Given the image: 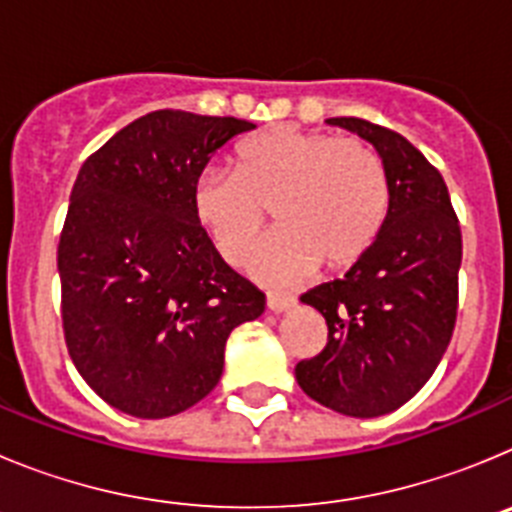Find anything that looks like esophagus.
<instances>
[{
  "mask_svg": "<svg viewBox=\"0 0 512 512\" xmlns=\"http://www.w3.org/2000/svg\"><path fill=\"white\" fill-rule=\"evenodd\" d=\"M297 305L295 297H289V295H269L266 297V307H269L271 312H287L292 310V307Z\"/></svg>",
  "mask_w": 512,
  "mask_h": 512,
  "instance_id": "obj_1",
  "label": "esophagus"
}]
</instances>
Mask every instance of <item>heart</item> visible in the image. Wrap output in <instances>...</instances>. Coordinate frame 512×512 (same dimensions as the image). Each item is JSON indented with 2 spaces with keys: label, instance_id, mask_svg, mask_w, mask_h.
Here are the masks:
<instances>
[{
  "label": "heart",
  "instance_id": "obj_1",
  "mask_svg": "<svg viewBox=\"0 0 512 512\" xmlns=\"http://www.w3.org/2000/svg\"><path fill=\"white\" fill-rule=\"evenodd\" d=\"M390 176L374 148L328 133L277 125L238 146L233 171L205 169L192 189L197 223L228 264L251 256L274 212L282 230L261 246L251 271L295 284L320 264H359L390 215Z\"/></svg>",
  "mask_w": 512,
  "mask_h": 512
}]
</instances>
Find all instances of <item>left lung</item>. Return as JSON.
I'll list each match as a JSON object with an SVG mask.
<instances>
[{
  "label": "left lung",
  "instance_id": "1",
  "mask_svg": "<svg viewBox=\"0 0 512 512\" xmlns=\"http://www.w3.org/2000/svg\"><path fill=\"white\" fill-rule=\"evenodd\" d=\"M356 133L384 161L390 215L364 259L300 297L328 325V343L295 366L307 397L351 418H379L410 400L449 346L459 297L461 230L443 176L400 133L359 117Z\"/></svg>",
  "mask_w": 512,
  "mask_h": 512
}]
</instances>
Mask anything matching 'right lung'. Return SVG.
<instances>
[{
  "mask_svg": "<svg viewBox=\"0 0 512 512\" xmlns=\"http://www.w3.org/2000/svg\"><path fill=\"white\" fill-rule=\"evenodd\" d=\"M256 125L158 110L84 161L58 243L66 346L120 413L169 418L215 390L230 330L264 312L192 210L212 153Z\"/></svg>",
  "mask_w": 512,
  "mask_h": 512,
  "instance_id": "right-lung-1",
  "label": "right lung"
}]
</instances>
